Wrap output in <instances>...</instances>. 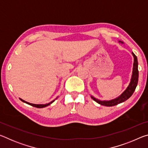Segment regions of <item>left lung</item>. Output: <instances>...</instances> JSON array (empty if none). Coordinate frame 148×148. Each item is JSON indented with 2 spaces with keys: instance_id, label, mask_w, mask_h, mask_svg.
Masks as SVG:
<instances>
[{
  "instance_id": "obj_1",
  "label": "left lung",
  "mask_w": 148,
  "mask_h": 148,
  "mask_svg": "<svg viewBox=\"0 0 148 148\" xmlns=\"http://www.w3.org/2000/svg\"><path fill=\"white\" fill-rule=\"evenodd\" d=\"M119 42L123 43V42L121 41H119ZM132 53V56L134 57L133 69H132V74L131 82H130L129 86L127 87L126 90H125V91L123 92L119 97H117V98L111 100V101H100V100L95 99L93 97L91 96V98L93 99L95 102H97V103H99L101 105H103V106H116V105L118 104L121 103V102H125L132 96V95L133 94L134 91H135V89H136L138 84V70L137 57L133 53Z\"/></svg>"
}]
</instances>
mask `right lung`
<instances>
[{
	"label": "right lung",
	"mask_w": 148,
	"mask_h": 148,
	"mask_svg": "<svg viewBox=\"0 0 148 148\" xmlns=\"http://www.w3.org/2000/svg\"><path fill=\"white\" fill-rule=\"evenodd\" d=\"M20 100H21V101H23V102H25V103L28 104H29V105H31V106H34V107H36V108H42L46 107V106H49V104H51L52 103V102H54V101H51V102H49V103L46 104H34L29 103V102H26V101H23V100H22V99H20Z\"/></svg>",
	"instance_id": "add662e5"
}]
</instances>
